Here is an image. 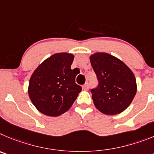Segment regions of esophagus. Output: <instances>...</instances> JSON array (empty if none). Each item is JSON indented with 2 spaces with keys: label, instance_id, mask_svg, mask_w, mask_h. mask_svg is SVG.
I'll list each match as a JSON object with an SVG mask.
<instances>
[{
  "label": "esophagus",
  "instance_id": "obj_1",
  "mask_svg": "<svg viewBox=\"0 0 154 154\" xmlns=\"http://www.w3.org/2000/svg\"><path fill=\"white\" fill-rule=\"evenodd\" d=\"M88 87H89L88 83H86V84L83 86V89H84V91H87V90H88Z\"/></svg>",
  "mask_w": 154,
  "mask_h": 154
}]
</instances>
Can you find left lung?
Returning a JSON list of instances; mask_svg holds the SVG:
<instances>
[{"label": "left lung", "instance_id": "8db88e82", "mask_svg": "<svg viewBox=\"0 0 154 154\" xmlns=\"http://www.w3.org/2000/svg\"><path fill=\"white\" fill-rule=\"evenodd\" d=\"M90 60L98 80V85L91 89L95 106L106 115L123 112L137 93L133 72L124 62L109 54L96 53Z\"/></svg>", "mask_w": 154, "mask_h": 154}]
</instances>
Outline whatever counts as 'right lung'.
Here are the masks:
<instances>
[{
	"mask_svg": "<svg viewBox=\"0 0 154 154\" xmlns=\"http://www.w3.org/2000/svg\"><path fill=\"white\" fill-rule=\"evenodd\" d=\"M74 55L55 54L38 66L29 81L28 94L41 113L57 117L71 107L82 88L75 82L71 70Z\"/></svg>",
	"mask_w": 154,
	"mask_h": 154,
	"instance_id": "obj_1",
	"label": "right lung"
}]
</instances>
